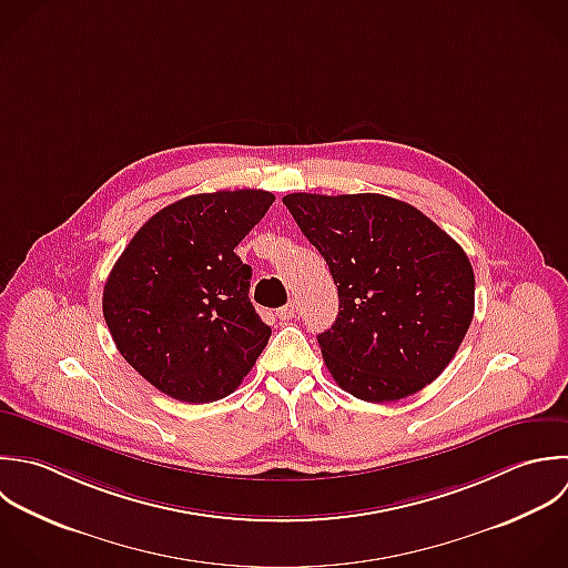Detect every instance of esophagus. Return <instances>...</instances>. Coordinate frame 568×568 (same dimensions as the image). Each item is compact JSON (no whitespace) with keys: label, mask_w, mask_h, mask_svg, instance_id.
<instances>
[{"label":"esophagus","mask_w":568,"mask_h":568,"mask_svg":"<svg viewBox=\"0 0 568 568\" xmlns=\"http://www.w3.org/2000/svg\"><path fill=\"white\" fill-rule=\"evenodd\" d=\"M276 316H278L281 321H292V318L296 316V303L290 301L287 305H283L281 310H276Z\"/></svg>","instance_id":"obj_1"}]
</instances>
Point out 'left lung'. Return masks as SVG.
Returning a JSON list of instances; mask_svg holds the SVG:
<instances>
[{
  "label": "left lung",
  "mask_w": 568,
  "mask_h": 568,
  "mask_svg": "<svg viewBox=\"0 0 568 568\" xmlns=\"http://www.w3.org/2000/svg\"><path fill=\"white\" fill-rule=\"evenodd\" d=\"M283 203L338 287V316L318 334L332 378L367 403L434 383L474 318L465 250L420 210L385 194L294 192Z\"/></svg>",
  "instance_id": "8db88e82"
}]
</instances>
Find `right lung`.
<instances>
[{
    "instance_id": "obj_1",
    "label": "right lung",
    "mask_w": 568,
    "mask_h": 568,
    "mask_svg": "<svg viewBox=\"0 0 568 568\" xmlns=\"http://www.w3.org/2000/svg\"><path fill=\"white\" fill-rule=\"evenodd\" d=\"M274 194L219 190L185 196L132 236L103 287V318L119 354L181 403L232 394L272 329L250 301L252 267L234 247Z\"/></svg>"
}]
</instances>
